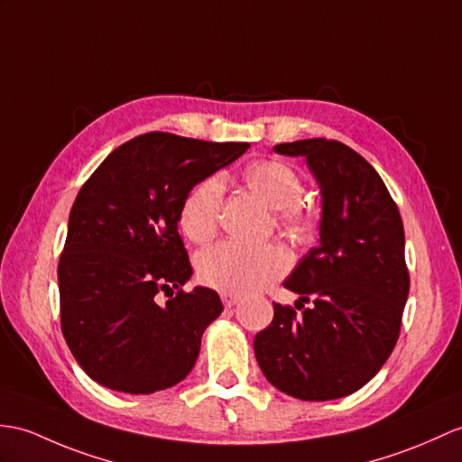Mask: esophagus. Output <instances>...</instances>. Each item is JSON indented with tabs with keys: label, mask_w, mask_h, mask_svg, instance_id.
<instances>
[{
	"label": "esophagus",
	"mask_w": 462,
	"mask_h": 462,
	"mask_svg": "<svg viewBox=\"0 0 462 462\" xmlns=\"http://www.w3.org/2000/svg\"><path fill=\"white\" fill-rule=\"evenodd\" d=\"M222 297V303H224V307H234L236 303H240V295H236V293H222L220 295Z\"/></svg>",
	"instance_id": "obj_1"
}]
</instances>
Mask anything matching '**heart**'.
<instances>
[{
    "label": "heart",
    "mask_w": 462,
    "mask_h": 462,
    "mask_svg": "<svg viewBox=\"0 0 462 462\" xmlns=\"http://www.w3.org/2000/svg\"><path fill=\"white\" fill-rule=\"evenodd\" d=\"M248 187L272 208L280 210V220L287 230L307 234L315 224L303 197V180L295 169L282 161H260L244 173ZM224 200V180L210 175L197 182L182 200L179 224L182 234L192 242H208L218 228ZM291 257L277 244L248 245L242 242H222L199 255V277L202 283L224 293H250L263 289L282 277Z\"/></svg>",
    "instance_id": "heart-1"
}]
</instances>
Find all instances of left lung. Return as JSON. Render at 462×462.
Returning a JSON list of instances; mask_svg holds the SVG:
<instances>
[{"mask_svg":"<svg viewBox=\"0 0 462 462\" xmlns=\"http://www.w3.org/2000/svg\"><path fill=\"white\" fill-rule=\"evenodd\" d=\"M273 149L307 159L323 212L319 245L283 283L313 305L297 317L273 303L272 325L254 338L255 358L287 395L345 398L376 376L398 342L410 293L403 222L376 169L348 145L315 137Z\"/></svg>","mask_w":462,"mask_h":462,"instance_id":"8db88e82","label":"left lung"}]
</instances>
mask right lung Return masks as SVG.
I'll return each mask as SVG.
<instances>
[{"label":"right lung","mask_w":462,"mask_h":462,"mask_svg":"<svg viewBox=\"0 0 462 462\" xmlns=\"http://www.w3.org/2000/svg\"><path fill=\"white\" fill-rule=\"evenodd\" d=\"M152 132L102 161L74 200L59 262L60 327L80 368L104 388L153 393L187 378L205 328L222 313L179 236L189 190L248 152ZM180 289L165 306L154 297Z\"/></svg>","instance_id":"right-lung-1"}]
</instances>
